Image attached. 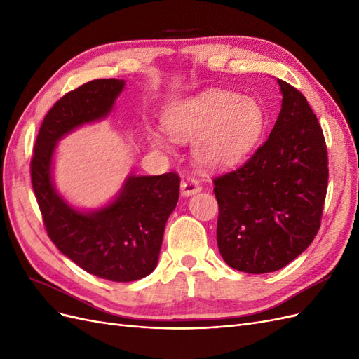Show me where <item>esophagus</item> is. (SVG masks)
Segmentation results:
<instances>
[{
  "label": "esophagus",
  "instance_id": "34e87169",
  "mask_svg": "<svg viewBox=\"0 0 359 359\" xmlns=\"http://www.w3.org/2000/svg\"><path fill=\"white\" fill-rule=\"evenodd\" d=\"M202 190V186L198 180L187 178L181 182V194L182 196H191V194H196Z\"/></svg>",
  "mask_w": 359,
  "mask_h": 359
}]
</instances>
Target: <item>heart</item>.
<instances>
[{
	"label": "heart",
	"instance_id": "obj_1",
	"mask_svg": "<svg viewBox=\"0 0 359 359\" xmlns=\"http://www.w3.org/2000/svg\"><path fill=\"white\" fill-rule=\"evenodd\" d=\"M161 126L173 139H193L194 160L206 169L229 168L247 156L264 126L257 100L226 91L205 93L168 106ZM151 144L166 148L165 139L149 133Z\"/></svg>",
	"mask_w": 359,
	"mask_h": 359
}]
</instances>
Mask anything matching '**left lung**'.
Wrapping results in <instances>:
<instances>
[{
    "mask_svg": "<svg viewBox=\"0 0 359 359\" xmlns=\"http://www.w3.org/2000/svg\"><path fill=\"white\" fill-rule=\"evenodd\" d=\"M281 109L268 139L244 165L214 180L217 244L243 273H274L316 236L328 187L322 127L297 88L277 79Z\"/></svg>",
    "mask_w": 359,
    "mask_h": 359,
    "instance_id": "8db88e82",
    "label": "left lung"
}]
</instances>
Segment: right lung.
Instances as JSON below:
<instances>
[{"instance_id": "add662e5", "label": "right lung", "mask_w": 359, "mask_h": 359, "mask_svg": "<svg viewBox=\"0 0 359 359\" xmlns=\"http://www.w3.org/2000/svg\"><path fill=\"white\" fill-rule=\"evenodd\" d=\"M124 86L123 79H95L67 93L43 119L31 158L32 189L52 243L86 273L121 283L156 269L165 226L178 202L180 177L132 173L112 201L81 210L57 190L53 157L64 136L109 115Z\"/></svg>"}]
</instances>
